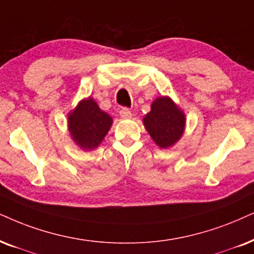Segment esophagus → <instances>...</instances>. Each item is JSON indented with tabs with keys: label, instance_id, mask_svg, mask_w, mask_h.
Masks as SVG:
<instances>
[{
	"label": "esophagus",
	"instance_id": "1",
	"mask_svg": "<svg viewBox=\"0 0 254 254\" xmlns=\"http://www.w3.org/2000/svg\"><path fill=\"white\" fill-rule=\"evenodd\" d=\"M120 116L123 118V120L131 118V111L127 108H122L120 110Z\"/></svg>",
	"mask_w": 254,
	"mask_h": 254
}]
</instances>
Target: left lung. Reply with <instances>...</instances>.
Returning a JSON list of instances; mask_svg holds the SVG:
<instances>
[{"instance_id":"8db88e82","label":"left lung","mask_w":254,"mask_h":254,"mask_svg":"<svg viewBox=\"0 0 254 254\" xmlns=\"http://www.w3.org/2000/svg\"><path fill=\"white\" fill-rule=\"evenodd\" d=\"M185 114L168 96L156 98L151 111L143 118L144 127L157 145L163 149L175 145L185 129Z\"/></svg>"}]
</instances>
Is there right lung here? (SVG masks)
I'll return each mask as SVG.
<instances>
[{
    "label": "right lung",
    "instance_id": "1",
    "mask_svg": "<svg viewBox=\"0 0 254 254\" xmlns=\"http://www.w3.org/2000/svg\"><path fill=\"white\" fill-rule=\"evenodd\" d=\"M112 118L102 111L92 98L79 102L68 115V129L72 140L83 150L97 147L107 136Z\"/></svg>",
    "mask_w": 254,
    "mask_h": 254
}]
</instances>
